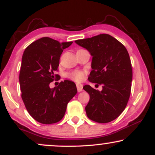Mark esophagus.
Wrapping results in <instances>:
<instances>
[{
    "instance_id": "34e87169",
    "label": "esophagus",
    "mask_w": 155,
    "mask_h": 155,
    "mask_svg": "<svg viewBox=\"0 0 155 155\" xmlns=\"http://www.w3.org/2000/svg\"><path fill=\"white\" fill-rule=\"evenodd\" d=\"M76 87H77L78 92H81L83 89V85L81 84H76Z\"/></svg>"
}]
</instances>
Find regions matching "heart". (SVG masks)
Wrapping results in <instances>:
<instances>
[{
	"label": "heart",
	"mask_w": 155,
	"mask_h": 155,
	"mask_svg": "<svg viewBox=\"0 0 155 155\" xmlns=\"http://www.w3.org/2000/svg\"><path fill=\"white\" fill-rule=\"evenodd\" d=\"M67 77L74 81H83L85 78V73L81 71H74L73 72H70L67 74Z\"/></svg>",
	"instance_id": "1"
}]
</instances>
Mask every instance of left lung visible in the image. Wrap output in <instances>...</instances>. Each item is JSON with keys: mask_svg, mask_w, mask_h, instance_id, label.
<instances>
[{"mask_svg": "<svg viewBox=\"0 0 155 155\" xmlns=\"http://www.w3.org/2000/svg\"><path fill=\"white\" fill-rule=\"evenodd\" d=\"M75 42L85 48L92 57V70L88 80L103 85L101 92L90 85L83 87L90 95V101L85 107L87 116L99 123L111 122L124 111L130 95L133 71L127 50L108 34Z\"/></svg>", "mask_w": 155, "mask_h": 155, "instance_id": "1", "label": "left lung"}]
</instances>
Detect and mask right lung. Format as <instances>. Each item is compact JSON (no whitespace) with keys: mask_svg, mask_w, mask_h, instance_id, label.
Here are the masks:
<instances>
[{"mask_svg":"<svg viewBox=\"0 0 155 155\" xmlns=\"http://www.w3.org/2000/svg\"><path fill=\"white\" fill-rule=\"evenodd\" d=\"M72 43L44 37L30 44L23 53L19 77L22 99L30 115L41 124L61 120L68 104L77 93L75 83L69 80L49 87L50 82L60 79L54 73L60 55Z\"/></svg>","mask_w":155,"mask_h":155,"instance_id":"add662e5","label":"right lung"}]
</instances>
